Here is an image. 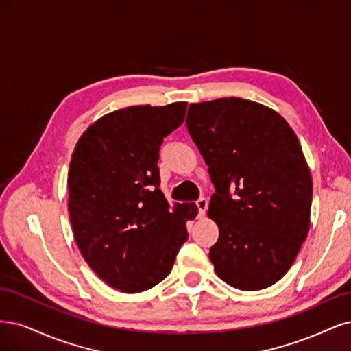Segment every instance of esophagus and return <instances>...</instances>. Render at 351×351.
<instances>
[{
    "mask_svg": "<svg viewBox=\"0 0 351 351\" xmlns=\"http://www.w3.org/2000/svg\"><path fill=\"white\" fill-rule=\"evenodd\" d=\"M197 207H198V217H204L206 216V210L208 207V201L206 198H199L197 201Z\"/></svg>",
    "mask_w": 351,
    "mask_h": 351,
    "instance_id": "1",
    "label": "esophagus"
}]
</instances>
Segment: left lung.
Instances as JSON below:
<instances>
[{"instance_id":"left-lung-1","label":"left lung","mask_w":351,"mask_h":351,"mask_svg":"<svg viewBox=\"0 0 351 351\" xmlns=\"http://www.w3.org/2000/svg\"><path fill=\"white\" fill-rule=\"evenodd\" d=\"M186 127L216 188L214 271L239 290L273 286L311 228L312 176L295 131L274 109L241 97L191 104Z\"/></svg>"}]
</instances>
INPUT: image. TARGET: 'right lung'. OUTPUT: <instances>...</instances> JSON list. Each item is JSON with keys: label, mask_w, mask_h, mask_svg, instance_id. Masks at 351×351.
<instances>
[{"label": "right lung", "mask_w": 351, "mask_h": 351, "mask_svg": "<svg viewBox=\"0 0 351 351\" xmlns=\"http://www.w3.org/2000/svg\"><path fill=\"white\" fill-rule=\"evenodd\" d=\"M186 101L106 114L82 134L69 171V213L84 261L122 293L154 287L188 239L195 204L169 206L157 160L163 138L185 119Z\"/></svg>", "instance_id": "add662e5"}]
</instances>
